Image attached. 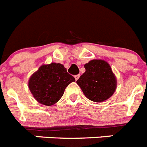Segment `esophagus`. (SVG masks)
<instances>
[{
  "instance_id": "34e87169",
  "label": "esophagus",
  "mask_w": 147,
  "mask_h": 147,
  "mask_svg": "<svg viewBox=\"0 0 147 147\" xmlns=\"http://www.w3.org/2000/svg\"><path fill=\"white\" fill-rule=\"evenodd\" d=\"M80 74H77V75H76V76H74L75 80H77L78 79H79V78H80Z\"/></svg>"
}]
</instances>
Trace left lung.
<instances>
[{"label": "left lung", "instance_id": "obj_1", "mask_svg": "<svg viewBox=\"0 0 147 147\" xmlns=\"http://www.w3.org/2000/svg\"><path fill=\"white\" fill-rule=\"evenodd\" d=\"M85 72L76 81L88 99L102 102L115 93L117 80L108 62L93 59L85 65Z\"/></svg>", "mask_w": 147, "mask_h": 147}]
</instances>
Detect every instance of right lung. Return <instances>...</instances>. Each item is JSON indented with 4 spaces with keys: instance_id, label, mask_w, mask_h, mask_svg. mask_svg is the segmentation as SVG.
I'll use <instances>...</instances> for the list:
<instances>
[{
    "instance_id": "1",
    "label": "right lung",
    "mask_w": 147,
    "mask_h": 147,
    "mask_svg": "<svg viewBox=\"0 0 147 147\" xmlns=\"http://www.w3.org/2000/svg\"><path fill=\"white\" fill-rule=\"evenodd\" d=\"M73 82L74 77L67 72L63 65L51 62L40 66L30 76L28 85L39 103L51 106L62 98L66 87Z\"/></svg>"
}]
</instances>
